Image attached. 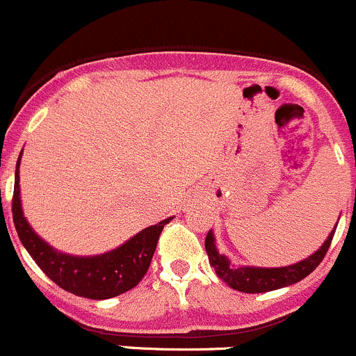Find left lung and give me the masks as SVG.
Returning a JSON list of instances; mask_svg holds the SVG:
<instances>
[{"label":"left lung","instance_id":"obj_1","mask_svg":"<svg viewBox=\"0 0 356 356\" xmlns=\"http://www.w3.org/2000/svg\"><path fill=\"white\" fill-rule=\"evenodd\" d=\"M336 227L332 228V232L325 238V242L313 254L287 266H270V268H266V266L234 265L227 256L218 251L216 238H214L213 230L207 232L206 235V252L216 275L227 286H230L232 289L248 294L268 293V291H277L282 289V287L293 286V284L308 277L320 265L325 252L329 251V245L332 242Z\"/></svg>","mask_w":356,"mask_h":356}]
</instances>
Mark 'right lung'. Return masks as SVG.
<instances>
[{
    "label": "right lung",
    "mask_w": 356,
    "mask_h": 356,
    "mask_svg": "<svg viewBox=\"0 0 356 356\" xmlns=\"http://www.w3.org/2000/svg\"><path fill=\"white\" fill-rule=\"evenodd\" d=\"M22 152L17 161L15 186H13L12 213L15 230L20 242L36 265L63 291L88 299L115 298L133 289L145 277L156 251L157 241L164 225L173 216L159 221L157 225L143 228L136 235L112 251L95 256H74L57 251L44 238L34 232L27 218L24 216L20 200L19 168Z\"/></svg>",
    "instance_id": "obj_1"
}]
</instances>
